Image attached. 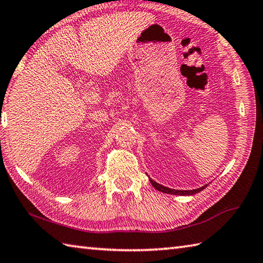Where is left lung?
<instances>
[{
	"label": "left lung",
	"instance_id": "1",
	"mask_svg": "<svg viewBox=\"0 0 263 263\" xmlns=\"http://www.w3.org/2000/svg\"><path fill=\"white\" fill-rule=\"evenodd\" d=\"M148 180H150L153 187H156L158 191L170 193V195H175V196H192V195H196V193L200 192L201 190H204L205 187L209 185V184H205V185H202L200 187H198V189H192V190H176V189H172V187H167L165 185L159 184V183L153 181L151 177H148Z\"/></svg>",
	"mask_w": 263,
	"mask_h": 263
}]
</instances>
